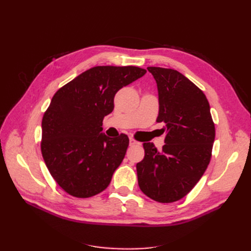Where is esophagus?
Masks as SVG:
<instances>
[{"instance_id":"obj_1","label":"esophagus","mask_w":251,"mask_h":251,"mask_svg":"<svg viewBox=\"0 0 251 251\" xmlns=\"http://www.w3.org/2000/svg\"><path fill=\"white\" fill-rule=\"evenodd\" d=\"M136 144H139V142L137 140H135L134 138H130V146L133 147V146H136Z\"/></svg>"}]
</instances>
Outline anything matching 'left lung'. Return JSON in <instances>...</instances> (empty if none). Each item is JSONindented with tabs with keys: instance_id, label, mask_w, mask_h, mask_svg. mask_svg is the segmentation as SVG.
Here are the masks:
<instances>
[{
	"instance_id": "1",
	"label": "left lung",
	"mask_w": 251,
	"mask_h": 251,
	"mask_svg": "<svg viewBox=\"0 0 251 251\" xmlns=\"http://www.w3.org/2000/svg\"><path fill=\"white\" fill-rule=\"evenodd\" d=\"M157 82L159 114L164 123L165 144L159 151L144 142V158L137 163L138 185L160 203L185 197L206 171L215 140V124L203 91L177 70L148 67Z\"/></svg>"
}]
</instances>
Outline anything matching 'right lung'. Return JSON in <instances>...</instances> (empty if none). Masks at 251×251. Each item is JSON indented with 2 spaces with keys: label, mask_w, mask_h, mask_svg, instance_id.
<instances>
[{
  "label": "right lung",
  "mask_w": 251,
  "mask_h": 251,
  "mask_svg": "<svg viewBox=\"0 0 251 251\" xmlns=\"http://www.w3.org/2000/svg\"><path fill=\"white\" fill-rule=\"evenodd\" d=\"M139 67L96 66L53 95L42 120L41 151L51 176L70 196L90 198L104 191L123 162L128 137L100 134L117 91L140 78Z\"/></svg>",
  "instance_id": "right-lung-1"
}]
</instances>
